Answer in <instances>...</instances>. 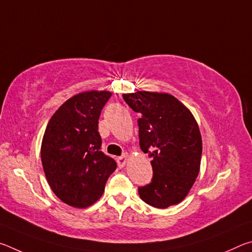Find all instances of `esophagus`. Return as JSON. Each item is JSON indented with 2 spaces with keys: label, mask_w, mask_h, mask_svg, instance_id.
<instances>
[{
  "label": "esophagus",
  "mask_w": 252,
  "mask_h": 252,
  "mask_svg": "<svg viewBox=\"0 0 252 252\" xmlns=\"http://www.w3.org/2000/svg\"><path fill=\"white\" fill-rule=\"evenodd\" d=\"M127 158H129V155H127V153H125V155H123L122 157H119L118 158L117 162H118L119 167H120V168L125 167L126 163V161H127Z\"/></svg>",
  "instance_id": "esophagus-1"
}]
</instances>
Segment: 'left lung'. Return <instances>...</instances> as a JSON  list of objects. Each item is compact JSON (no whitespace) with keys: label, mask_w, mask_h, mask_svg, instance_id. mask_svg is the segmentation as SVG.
Returning a JSON list of instances; mask_svg holds the SVG:
<instances>
[{"label":"left lung","mask_w":252,"mask_h":252,"mask_svg":"<svg viewBox=\"0 0 252 252\" xmlns=\"http://www.w3.org/2000/svg\"><path fill=\"white\" fill-rule=\"evenodd\" d=\"M138 120L140 148L151 158V182L139 188L144 202L159 209L178 204L198 177L202 140L187 106L168 93L138 91L123 94Z\"/></svg>","instance_id":"left-lung-1"}]
</instances>
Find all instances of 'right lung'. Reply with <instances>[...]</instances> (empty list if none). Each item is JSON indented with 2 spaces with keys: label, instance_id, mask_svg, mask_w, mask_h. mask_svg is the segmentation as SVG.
Masks as SVG:
<instances>
[{
  "label": "right lung",
  "instance_id": "obj_1",
  "mask_svg": "<svg viewBox=\"0 0 252 252\" xmlns=\"http://www.w3.org/2000/svg\"><path fill=\"white\" fill-rule=\"evenodd\" d=\"M112 93L87 91L70 97L50 119L41 160L55 195L74 208H87L103 194L117 162L101 151L99 118Z\"/></svg>",
  "mask_w": 252,
  "mask_h": 252
}]
</instances>
